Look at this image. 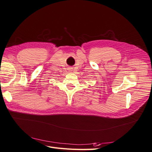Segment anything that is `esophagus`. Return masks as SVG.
<instances>
[{
    "label": "esophagus",
    "mask_w": 152,
    "mask_h": 152,
    "mask_svg": "<svg viewBox=\"0 0 152 152\" xmlns=\"http://www.w3.org/2000/svg\"><path fill=\"white\" fill-rule=\"evenodd\" d=\"M69 70H70V71H72L71 70H72V68H70V69H69Z\"/></svg>",
    "instance_id": "1"
}]
</instances>
